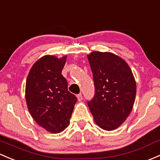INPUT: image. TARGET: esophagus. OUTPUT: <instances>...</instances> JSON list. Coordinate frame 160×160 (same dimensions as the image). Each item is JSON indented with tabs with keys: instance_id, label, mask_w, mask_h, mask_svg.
<instances>
[{
	"instance_id": "obj_1",
	"label": "esophagus",
	"mask_w": 160,
	"mask_h": 160,
	"mask_svg": "<svg viewBox=\"0 0 160 160\" xmlns=\"http://www.w3.org/2000/svg\"><path fill=\"white\" fill-rule=\"evenodd\" d=\"M77 100H78V101H81V100H83V96H82L81 93L77 94Z\"/></svg>"
}]
</instances>
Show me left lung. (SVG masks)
I'll use <instances>...</instances> for the list:
<instances>
[{
  "instance_id": "left-lung-1",
  "label": "left lung",
  "mask_w": 160,
  "mask_h": 160,
  "mask_svg": "<svg viewBox=\"0 0 160 160\" xmlns=\"http://www.w3.org/2000/svg\"><path fill=\"white\" fill-rule=\"evenodd\" d=\"M93 72L95 96L88 107L94 122L104 130L118 128L130 114L137 83L128 63L110 52L87 55Z\"/></svg>"
}]
</instances>
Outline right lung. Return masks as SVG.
I'll use <instances>...</instances> for the list:
<instances>
[{
    "instance_id": "right-lung-1",
    "label": "right lung",
    "mask_w": 160,
    "mask_h": 160,
    "mask_svg": "<svg viewBox=\"0 0 160 160\" xmlns=\"http://www.w3.org/2000/svg\"><path fill=\"white\" fill-rule=\"evenodd\" d=\"M67 56L45 55L30 70L26 81L27 106L35 122L51 133H59L70 124L77 97L67 90L61 74Z\"/></svg>"
}]
</instances>
